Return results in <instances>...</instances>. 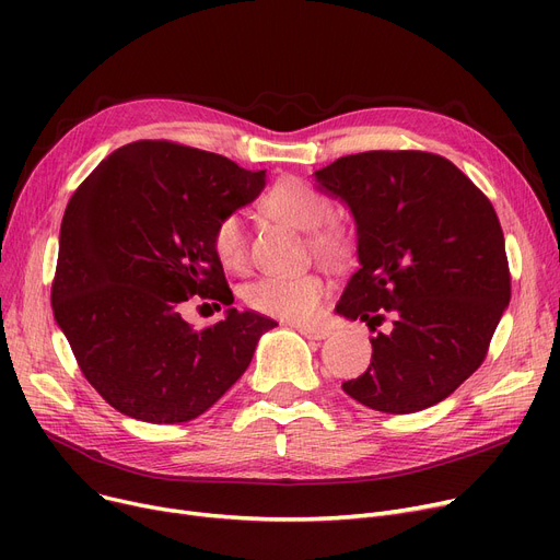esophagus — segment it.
<instances>
[{
    "instance_id": "obj_1",
    "label": "esophagus",
    "mask_w": 560,
    "mask_h": 560,
    "mask_svg": "<svg viewBox=\"0 0 560 560\" xmlns=\"http://www.w3.org/2000/svg\"><path fill=\"white\" fill-rule=\"evenodd\" d=\"M304 338L308 340H325L329 338V329L327 327H311V325H298L295 327Z\"/></svg>"
}]
</instances>
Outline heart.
Listing matches in <instances>:
<instances>
[{"label":"heart","instance_id":"obj_1","mask_svg":"<svg viewBox=\"0 0 560 560\" xmlns=\"http://www.w3.org/2000/svg\"><path fill=\"white\" fill-rule=\"evenodd\" d=\"M265 211L272 218L311 233V247L322 256H336L342 249V233L331 226L334 203L311 184L285 179L265 197ZM247 222L241 213H226L213 224L211 245L226 270H243L247 262ZM245 302L265 315L306 322L322 298L325 283L315 275H262L245 285Z\"/></svg>","mask_w":560,"mask_h":560}]
</instances>
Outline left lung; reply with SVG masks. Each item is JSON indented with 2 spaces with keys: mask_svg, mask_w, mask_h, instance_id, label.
<instances>
[{
  "mask_svg": "<svg viewBox=\"0 0 560 560\" xmlns=\"http://www.w3.org/2000/svg\"><path fill=\"white\" fill-rule=\"evenodd\" d=\"M315 188L357 224L359 270L336 313L376 327L372 361L342 390L381 413H418L450 397L486 359L511 302L504 233L488 197L447 159L363 152L317 170Z\"/></svg>",
  "mask_w": 560,
  "mask_h": 560,
  "instance_id": "left-lung-1",
  "label": "left lung"
}]
</instances>
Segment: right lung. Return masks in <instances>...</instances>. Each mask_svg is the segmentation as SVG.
<instances>
[{
  "label": "right lung",
  "instance_id": "1",
  "mask_svg": "<svg viewBox=\"0 0 560 560\" xmlns=\"http://www.w3.org/2000/svg\"><path fill=\"white\" fill-rule=\"evenodd\" d=\"M262 188L265 170L138 140L108 154L72 195L51 308L88 384L122 416L152 424L199 418L277 327L270 317L226 308L215 325L195 331L182 315L195 295L233 304L211 245L213 224Z\"/></svg>",
  "mask_w": 560,
  "mask_h": 560
}]
</instances>
